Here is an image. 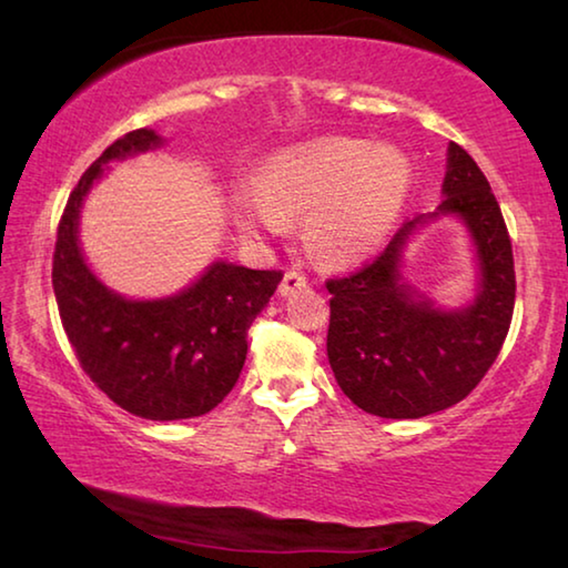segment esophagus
<instances>
[{
	"mask_svg": "<svg viewBox=\"0 0 568 568\" xmlns=\"http://www.w3.org/2000/svg\"><path fill=\"white\" fill-rule=\"evenodd\" d=\"M305 285H307V281H305V277H303L301 273L287 271V273L283 275L281 287H277V293H281L283 297H287V295H293V293H297V291H303Z\"/></svg>",
	"mask_w": 568,
	"mask_h": 568,
	"instance_id": "34e87169",
	"label": "esophagus"
}]
</instances>
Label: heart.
<instances>
[{"label": "heart", "mask_w": 568, "mask_h": 568, "mask_svg": "<svg viewBox=\"0 0 568 568\" xmlns=\"http://www.w3.org/2000/svg\"><path fill=\"white\" fill-rule=\"evenodd\" d=\"M410 192V162L390 145L331 138L287 148L267 162L261 185L235 192L250 233L281 235L307 217V243L323 261L348 265L386 243Z\"/></svg>", "instance_id": "heart-1"}]
</instances>
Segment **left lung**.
I'll use <instances>...</instances> for the list:
<instances>
[{"label": "left lung", "instance_id": "left-lung-1", "mask_svg": "<svg viewBox=\"0 0 568 568\" xmlns=\"http://www.w3.org/2000/svg\"><path fill=\"white\" fill-rule=\"evenodd\" d=\"M440 205L403 225L351 277L328 281V361L341 390L381 418H423L464 400L491 368L514 315L511 240L474 158L448 142ZM440 216L467 227L475 291L456 308L436 304L402 275L407 243Z\"/></svg>", "mask_w": 568, "mask_h": 568}]
</instances>
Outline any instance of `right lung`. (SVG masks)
Segmentation results:
<instances>
[{"label":"right lung","instance_id":"right-lung-1","mask_svg":"<svg viewBox=\"0 0 568 568\" xmlns=\"http://www.w3.org/2000/svg\"><path fill=\"white\" fill-rule=\"evenodd\" d=\"M162 145L150 128L128 132L80 178L57 230L52 287L67 338L98 388L140 418L180 420L213 410L233 390L250 323L283 273L213 261L165 297H128L100 281L80 245L84 200L112 162Z\"/></svg>","mask_w":568,"mask_h":568}]
</instances>
